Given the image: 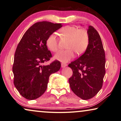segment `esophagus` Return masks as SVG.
Instances as JSON below:
<instances>
[{
	"instance_id": "esophagus-1",
	"label": "esophagus",
	"mask_w": 121,
	"mask_h": 121,
	"mask_svg": "<svg viewBox=\"0 0 121 121\" xmlns=\"http://www.w3.org/2000/svg\"><path fill=\"white\" fill-rule=\"evenodd\" d=\"M66 66H67V64H63V63L61 64V67L62 68H65Z\"/></svg>"
}]
</instances>
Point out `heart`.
<instances>
[{
  "label": "heart",
  "mask_w": 121,
  "mask_h": 121,
  "mask_svg": "<svg viewBox=\"0 0 121 121\" xmlns=\"http://www.w3.org/2000/svg\"><path fill=\"white\" fill-rule=\"evenodd\" d=\"M63 36L69 39L66 48L68 49L60 51L54 58L62 63H66L75 57V52L81 55L85 51L89 44V36L86 30L79 29L74 26H65L60 29ZM46 45L53 52L59 50L58 42L55 34H51L46 40Z\"/></svg>",
  "instance_id": "1"
}]
</instances>
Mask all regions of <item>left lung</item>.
Masks as SVG:
<instances>
[{
	"label": "left lung",
	"instance_id": "8db88e82",
	"mask_svg": "<svg viewBox=\"0 0 121 121\" xmlns=\"http://www.w3.org/2000/svg\"><path fill=\"white\" fill-rule=\"evenodd\" d=\"M89 44L85 53L68 65L73 70L70 86L83 100L94 97L100 90L105 74V55L99 33L92 26L87 29Z\"/></svg>",
	"mask_w": 121,
	"mask_h": 121
}]
</instances>
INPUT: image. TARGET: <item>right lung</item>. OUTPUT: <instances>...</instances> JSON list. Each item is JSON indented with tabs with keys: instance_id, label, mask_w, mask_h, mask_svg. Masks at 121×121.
Here are the masks:
<instances>
[{
	"instance_id": "right-lung-1",
	"label": "right lung",
	"mask_w": 121,
	"mask_h": 121,
	"mask_svg": "<svg viewBox=\"0 0 121 121\" xmlns=\"http://www.w3.org/2000/svg\"><path fill=\"white\" fill-rule=\"evenodd\" d=\"M62 27L60 23L47 21L35 23L26 31L17 45L13 66V83L24 98L34 100L43 95L50 75L60 69L58 60L48 65L42 64L52 57L47 39Z\"/></svg>"
}]
</instances>
